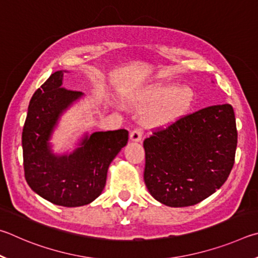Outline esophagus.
<instances>
[{"label":"esophagus","instance_id":"34e87169","mask_svg":"<svg viewBox=\"0 0 258 258\" xmlns=\"http://www.w3.org/2000/svg\"><path fill=\"white\" fill-rule=\"evenodd\" d=\"M142 136H143V133H142L141 129L133 130V132L130 133V141H132V142H141Z\"/></svg>","mask_w":258,"mask_h":258}]
</instances>
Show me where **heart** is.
<instances>
[{
    "label": "heart",
    "instance_id": "1",
    "mask_svg": "<svg viewBox=\"0 0 258 258\" xmlns=\"http://www.w3.org/2000/svg\"><path fill=\"white\" fill-rule=\"evenodd\" d=\"M195 102V92L189 86L153 83L136 90L130 104L144 111L142 122L148 130H162L177 123Z\"/></svg>",
    "mask_w": 258,
    "mask_h": 258
}]
</instances>
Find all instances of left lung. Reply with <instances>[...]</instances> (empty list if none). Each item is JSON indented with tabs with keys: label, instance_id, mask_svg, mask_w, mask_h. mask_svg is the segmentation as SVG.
Listing matches in <instances>:
<instances>
[{
	"label": "left lung",
	"instance_id": "obj_1",
	"mask_svg": "<svg viewBox=\"0 0 258 258\" xmlns=\"http://www.w3.org/2000/svg\"><path fill=\"white\" fill-rule=\"evenodd\" d=\"M230 104L183 116L144 141V180L151 195L170 207L198 204L227 181L237 148Z\"/></svg>",
	"mask_w": 258,
	"mask_h": 258
}]
</instances>
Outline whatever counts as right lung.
Returning a JSON list of instances; mask_svg holds the SVG:
<instances>
[{"label":"right lung","mask_w":258,"mask_h":258,"mask_svg":"<svg viewBox=\"0 0 258 258\" xmlns=\"http://www.w3.org/2000/svg\"><path fill=\"white\" fill-rule=\"evenodd\" d=\"M58 70L30 99L22 130V152L27 183L44 200L64 207L84 206L101 195L111 162L128 143V132L86 133L70 153L56 154L51 138L61 116L84 96L62 87Z\"/></svg>","instance_id":"right-lung-1"}]
</instances>
